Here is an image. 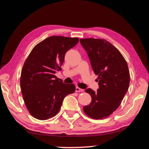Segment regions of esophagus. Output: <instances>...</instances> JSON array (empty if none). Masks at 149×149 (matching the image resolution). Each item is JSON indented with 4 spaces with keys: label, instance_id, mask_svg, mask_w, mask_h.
<instances>
[{
    "label": "esophagus",
    "instance_id": "obj_1",
    "mask_svg": "<svg viewBox=\"0 0 149 149\" xmlns=\"http://www.w3.org/2000/svg\"><path fill=\"white\" fill-rule=\"evenodd\" d=\"M82 91H84V89H81V88L78 87H75V92H82Z\"/></svg>",
    "mask_w": 149,
    "mask_h": 149
}]
</instances>
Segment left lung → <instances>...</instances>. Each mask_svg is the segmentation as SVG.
<instances>
[{"mask_svg": "<svg viewBox=\"0 0 149 149\" xmlns=\"http://www.w3.org/2000/svg\"><path fill=\"white\" fill-rule=\"evenodd\" d=\"M87 51L92 69L98 75L99 88L97 92L85 89L91 97V102L84 107L88 116L102 120L119 107L129 88L130 71L122 54L114 45L104 39H80Z\"/></svg>", "mask_w": 149, "mask_h": 149, "instance_id": "left-lung-1", "label": "left lung"}]
</instances>
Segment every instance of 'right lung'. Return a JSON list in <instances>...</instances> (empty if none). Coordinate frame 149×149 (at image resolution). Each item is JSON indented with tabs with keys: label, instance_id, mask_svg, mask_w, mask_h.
<instances>
[{
	"label": "right lung",
	"instance_id": "1",
	"mask_svg": "<svg viewBox=\"0 0 149 149\" xmlns=\"http://www.w3.org/2000/svg\"><path fill=\"white\" fill-rule=\"evenodd\" d=\"M79 41L77 37L51 36L35 45L25 61L20 77L22 94L33 117L45 120L56 116L74 84H65L54 75L61 70L65 54Z\"/></svg>",
	"mask_w": 149,
	"mask_h": 149
}]
</instances>
